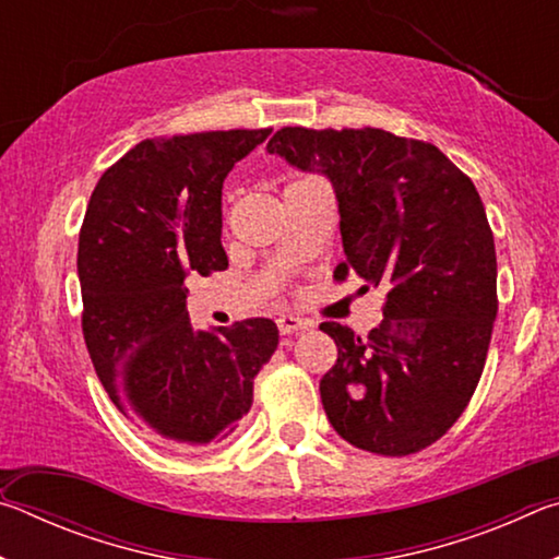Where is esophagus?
<instances>
[{
    "label": "esophagus",
    "instance_id": "1",
    "mask_svg": "<svg viewBox=\"0 0 559 559\" xmlns=\"http://www.w3.org/2000/svg\"><path fill=\"white\" fill-rule=\"evenodd\" d=\"M276 323H278L281 335H300V333H306V330L310 328L308 320H302L298 316H281Z\"/></svg>",
    "mask_w": 559,
    "mask_h": 559
}]
</instances>
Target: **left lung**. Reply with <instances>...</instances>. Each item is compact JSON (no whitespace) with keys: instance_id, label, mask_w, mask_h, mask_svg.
I'll list each match as a JSON object with an SVG mask.
<instances>
[{"instance_id":"obj_1","label":"left lung","mask_w":559,"mask_h":559,"mask_svg":"<svg viewBox=\"0 0 559 559\" xmlns=\"http://www.w3.org/2000/svg\"><path fill=\"white\" fill-rule=\"evenodd\" d=\"M269 153L333 182L349 271L384 286L367 335L323 323L337 362L320 380L333 429L353 447L409 456L439 441L484 372L493 320L496 243L484 202L437 145L380 128H281Z\"/></svg>"}]
</instances>
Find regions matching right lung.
Returning a JSON list of instances; mask_svg holds the SVG:
<instances>
[{
	"label": "right lung",
	"mask_w": 559,
	"mask_h": 559,
	"mask_svg": "<svg viewBox=\"0 0 559 559\" xmlns=\"http://www.w3.org/2000/svg\"><path fill=\"white\" fill-rule=\"evenodd\" d=\"M269 132L143 140L91 194L79 236L83 340L112 404L165 447L206 449L234 433L278 345L269 318L194 330L185 288L189 273L229 266L224 177Z\"/></svg>",
	"instance_id": "add662e5"
}]
</instances>
